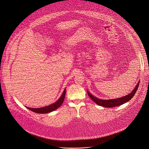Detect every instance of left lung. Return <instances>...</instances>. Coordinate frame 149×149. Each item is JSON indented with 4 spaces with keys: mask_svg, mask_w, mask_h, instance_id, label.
I'll return each mask as SVG.
<instances>
[{
    "mask_svg": "<svg viewBox=\"0 0 149 149\" xmlns=\"http://www.w3.org/2000/svg\"><path fill=\"white\" fill-rule=\"evenodd\" d=\"M139 85V82L138 84L136 85V87L134 88V90L128 95L120 97V98H118V99H110V100H102L100 99H98L93 95H92L90 93H89L88 91L87 94L88 96L91 98V99L95 102L97 105L103 106V107H116L120 105H122L127 102H129L135 95L138 86Z\"/></svg>",
    "mask_w": 149,
    "mask_h": 149,
    "instance_id": "left-lung-1",
    "label": "left lung"
}]
</instances>
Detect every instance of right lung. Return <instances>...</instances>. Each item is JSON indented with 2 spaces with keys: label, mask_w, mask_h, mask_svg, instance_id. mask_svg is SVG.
Here are the masks:
<instances>
[{
  "label": "right lung",
  "mask_w": 149,
  "mask_h": 149,
  "mask_svg": "<svg viewBox=\"0 0 149 149\" xmlns=\"http://www.w3.org/2000/svg\"><path fill=\"white\" fill-rule=\"evenodd\" d=\"M65 94H66V89H65L63 93H62L61 97L59 98V99L56 102L54 103L46 106V107H42V108H37V109H33V108H30V107H27L28 109H29L30 110H31L33 112L37 113H50L52 112L55 110H56L57 109H58L59 107L61 106V105L62 104L64 99H65Z\"/></svg>",
  "instance_id": "add662e5"
}]
</instances>
